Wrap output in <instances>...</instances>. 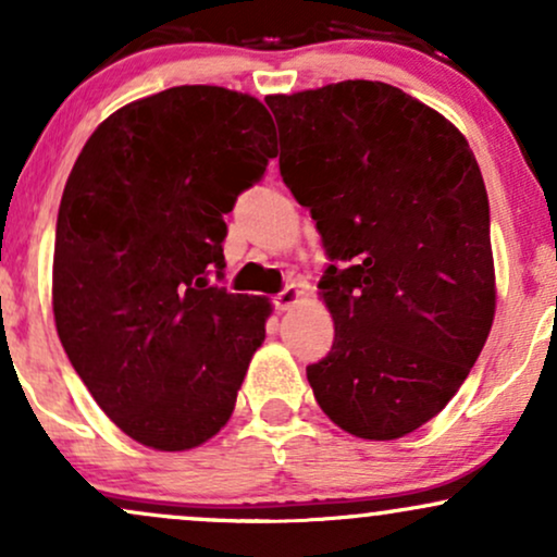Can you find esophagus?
Listing matches in <instances>:
<instances>
[{
	"label": "esophagus",
	"instance_id": "1",
	"mask_svg": "<svg viewBox=\"0 0 557 557\" xmlns=\"http://www.w3.org/2000/svg\"><path fill=\"white\" fill-rule=\"evenodd\" d=\"M299 299H301V289L297 284H289L284 292H278L276 297H273V305H276V310L286 312V310H292Z\"/></svg>",
	"mask_w": 557,
	"mask_h": 557
}]
</instances>
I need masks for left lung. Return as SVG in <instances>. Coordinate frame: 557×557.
Returning <instances> with one entry per match:
<instances>
[{
    "label": "left lung",
    "instance_id": "left-lung-1",
    "mask_svg": "<svg viewBox=\"0 0 557 557\" xmlns=\"http://www.w3.org/2000/svg\"><path fill=\"white\" fill-rule=\"evenodd\" d=\"M278 170L327 258L318 289L335 341L307 367L322 413L389 442L468 380L496 314L491 209L468 139L384 82L268 95Z\"/></svg>",
    "mask_w": 557,
    "mask_h": 557
}]
</instances>
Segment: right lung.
<instances>
[{
  "label": "right lung",
  "mask_w": 557,
  "mask_h": 557,
  "mask_svg": "<svg viewBox=\"0 0 557 557\" xmlns=\"http://www.w3.org/2000/svg\"><path fill=\"white\" fill-rule=\"evenodd\" d=\"M276 157L265 106L183 85L95 128L69 173L53 245V320L74 372L126 436L160 451L230 421L271 301L222 276L224 214Z\"/></svg>",
  "instance_id": "add662e5"
}]
</instances>
